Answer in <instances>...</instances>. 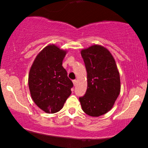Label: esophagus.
<instances>
[{"instance_id": "34e87169", "label": "esophagus", "mask_w": 148, "mask_h": 148, "mask_svg": "<svg viewBox=\"0 0 148 148\" xmlns=\"http://www.w3.org/2000/svg\"><path fill=\"white\" fill-rule=\"evenodd\" d=\"M73 84H74V86H75L76 85V83H77V81H76V80H73Z\"/></svg>"}]
</instances>
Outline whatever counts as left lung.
Instances as JSON below:
<instances>
[{"label":"left lung","mask_w":148,"mask_h":148,"mask_svg":"<svg viewBox=\"0 0 148 148\" xmlns=\"http://www.w3.org/2000/svg\"><path fill=\"white\" fill-rule=\"evenodd\" d=\"M87 71L86 93L79 97L86 114L99 117L113 108L120 92V79L114 58L109 51L95 45L81 51Z\"/></svg>","instance_id":"obj_1"}]
</instances>
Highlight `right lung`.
<instances>
[{
	"mask_svg": "<svg viewBox=\"0 0 148 148\" xmlns=\"http://www.w3.org/2000/svg\"><path fill=\"white\" fill-rule=\"evenodd\" d=\"M67 51L49 45L37 54L28 74V87L33 101L47 113L62 109L72 93L73 84L62 67Z\"/></svg>",
	"mask_w": 148,
	"mask_h": 148,
	"instance_id": "1",
	"label": "right lung"
}]
</instances>
